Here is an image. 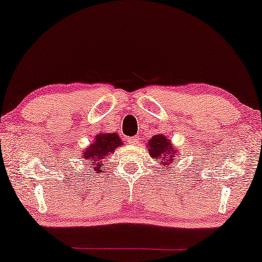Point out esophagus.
I'll return each instance as SVG.
<instances>
[{"mask_svg": "<svg viewBox=\"0 0 262 262\" xmlns=\"http://www.w3.org/2000/svg\"><path fill=\"white\" fill-rule=\"evenodd\" d=\"M139 140H140V138L139 136H130V138H128V142L129 143H132V145H136V143L139 142Z\"/></svg>", "mask_w": 262, "mask_h": 262, "instance_id": "obj_1", "label": "esophagus"}]
</instances>
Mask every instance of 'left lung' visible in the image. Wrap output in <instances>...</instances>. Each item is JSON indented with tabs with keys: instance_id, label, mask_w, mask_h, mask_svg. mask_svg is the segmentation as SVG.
<instances>
[{
	"instance_id": "1",
	"label": "left lung",
	"mask_w": 262,
	"mask_h": 262,
	"mask_svg": "<svg viewBox=\"0 0 262 262\" xmlns=\"http://www.w3.org/2000/svg\"><path fill=\"white\" fill-rule=\"evenodd\" d=\"M147 147H148L150 158L156 160L157 164L165 166L164 169H167L168 166L176 164L174 160L178 157V149L174 148L171 140H168L166 136L161 134L154 135L152 139L148 140Z\"/></svg>"
}]
</instances>
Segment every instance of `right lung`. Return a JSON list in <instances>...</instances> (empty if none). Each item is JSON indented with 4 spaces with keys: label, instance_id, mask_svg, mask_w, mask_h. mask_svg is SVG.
<instances>
[{
    "label": "right lung",
    "instance_id": "1",
    "mask_svg": "<svg viewBox=\"0 0 262 262\" xmlns=\"http://www.w3.org/2000/svg\"><path fill=\"white\" fill-rule=\"evenodd\" d=\"M121 145L122 141L117 133H101L96 135L95 141L83 150L80 157L82 163L86 165L88 173L95 174L104 171L103 168L105 166L108 157Z\"/></svg>",
    "mask_w": 262,
    "mask_h": 262
}]
</instances>
